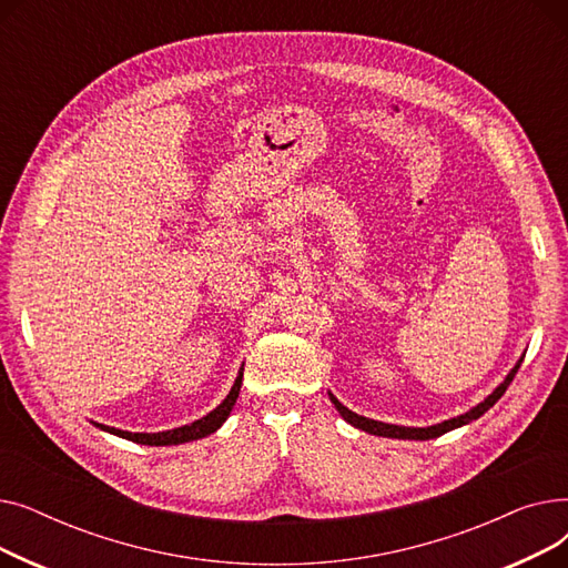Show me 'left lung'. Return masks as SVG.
Segmentation results:
<instances>
[{"label":"left lung","instance_id":"obj_1","mask_svg":"<svg viewBox=\"0 0 568 568\" xmlns=\"http://www.w3.org/2000/svg\"><path fill=\"white\" fill-rule=\"evenodd\" d=\"M520 364H523V359L511 368V373L506 375V379L497 386V389H495L484 403H479V405L471 407L469 412H465V414H460V416H454V419H449V422H442V424H435V426H428V428H407V426L382 424V422H375V419H366V416H359V414H354L352 409H347L334 394H329V398H332L334 407L341 412V416H343V419H345L347 424H352L354 428H359V430H366V433H371V435L396 437V439H433V437H439V435L449 433V430H454V428L467 426V424H471L474 419H479L481 414H486V412L504 396V392L509 389V384L514 382V377H516Z\"/></svg>","mask_w":568,"mask_h":568}]
</instances>
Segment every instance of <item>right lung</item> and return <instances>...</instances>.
<instances>
[{
    "label": "right lung",
    "instance_id": "add662e5",
    "mask_svg": "<svg viewBox=\"0 0 568 568\" xmlns=\"http://www.w3.org/2000/svg\"><path fill=\"white\" fill-rule=\"evenodd\" d=\"M242 379H244V366L242 371H239L234 384L230 394L225 396V400L209 412L206 416H202V419L189 424V426H182V428H174V430H163V433H129V430H119V428H110V426H103V424H94L97 428L105 430V433H112L116 437H124V439H131V442H138V444H146V446H170V444H184V442H193V439H200V437H206L216 433L225 419L230 416L236 398H239V389H242Z\"/></svg>",
    "mask_w": 568,
    "mask_h": 568
}]
</instances>
